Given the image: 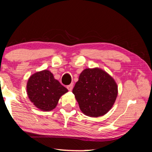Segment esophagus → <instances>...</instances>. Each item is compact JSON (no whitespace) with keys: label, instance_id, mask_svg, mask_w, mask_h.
<instances>
[{"label":"esophagus","instance_id":"34e87169","mask_svg":"<svg viewBox=\"0 0 152 152\" xmlns=\"http://www.w3.org/2000/svg\"><path fill=\"white\" fill-rule=\"evenodd\" d=\"M67 88L68 89L69 91H71L72 90V88H73V84H71V85L67 86Z\"/></svg>","mask_w":152,"mask_h":152}]
</instances>
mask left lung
Wrapping results in <instances>:
<instances>
[{"instance_id": "8db88e82", "label": "left lung", "mask_w": 152, "mask_h": 152, "mask_svg": "<svg viewBox=\"0 0 152 152\" xmlns=\"http://www.w3.org/2000/svg\"><path fill=\"white\" fill-rule=\"evenodd\" d=\"M72 93L84 114L97 118L105 115L114 104L118 86L114 78L103 69H85Z\"/></svg>"}]
</instances>
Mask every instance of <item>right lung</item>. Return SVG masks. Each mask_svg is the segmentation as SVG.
Returning a JSON list of instances; mask_svg holds the SVG:
<instances>
[{"mask_svg": "<svg viewBox=\"0 0 152 152\" xmlns=\"http://www.w3.org/2000/svg\"><path fill=\"white\" fill-rule=\"evenodd\" d=\"M26 89L30 102L45 112L55 108L60 97L68 91L47 69L32 74L28 79Z\"/></svg>", "mask_w": 152, "mask_h": 152, "instance_id": "right-lung-1", "label": "right lung"}]
</instances>
